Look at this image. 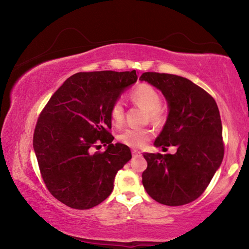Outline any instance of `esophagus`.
<instances>
[{
    "mask_svg": "<svg viewBox=\"0 0 249 249\" xmlns=\"http://www.w3.org/2000/svg\"><path fill=\"white\" fill-rule=\"evenodd\" d=\"M132 154H133L134 157H138V156L142 155L141 151H140V150H136V149H133V150H132Z\"/></svg>",
    "mask_w": 249,
    "mask_h": 249,
    "instance_id": "34e87169",
    "label": "esophagus"
}]
</instances>
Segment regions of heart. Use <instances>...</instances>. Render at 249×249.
<instances>
[{
    "mask_svg": "<svg viewBox=\"0 0 249 249\" xmlns=\"http://www.w3.org/2000/svg\"><path fill=\"white\" fill-rule=\"evenodd\" d=\"M129 100L132 102L144 108L147 112V119L151 123L161 124L165 120V109L161 107V96L159 92L149 84L142 83L135 87L129 92ZM109 117L115 126H121L124 122V107L121 101L113 102L109 107ZM153 136V132L148 128L130 127L124 129L119 135V141L124 145L132 148H142Z\"/></svg>",
    "mask_w": 249,
    "mask_h": 249,
    "instance_id": "b5f03b06",
    "label": "heart"
}]
</instances>
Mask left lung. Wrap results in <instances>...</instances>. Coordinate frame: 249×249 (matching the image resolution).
Instances as JSON below:
<instances>
[{"instance_id": "left-lung-1", "label": "left lung", "mask_w": 249, "mask_h": 249, "mask_svg": "<svg viewBox=\"0 0 249 249\" xmlns=\"http://www.w3.org/2000/svg\"><path fill=\"white\" fill-rule=\"evenodd\" d=\"M140 80L161 91L169 107L155 146L177 148L174 155L144 154L142 184L159 203L188 204L205 191L224 157L217 104L205 90L179 75L144 72Z\"/></svg>"}]
</instances>
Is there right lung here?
<instances>
[{"mask_svg":"<svg viewBox=\"0 0 249 249\" xmlns=\"http://www.w3.org/2000/svg\"><path fill=\"white\" fill-rule=\"evenodd\" d=\"M137 81L136 71L71 75L39 114L33 146L48 191L67 206L88 210L111 195L117 171L132 158L129 147L112 144L109 107ZM101 144L103 153H93Z\"/></svg>","mask_w":249,"mask_h":249,"instance_id":"1","label":"right lung"}]
</instances>
